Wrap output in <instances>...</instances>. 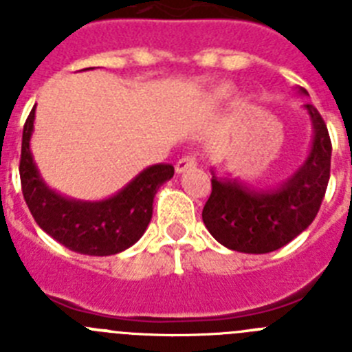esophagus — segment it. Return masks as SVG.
I'll return each mask as SVG.
<instances>
[{"mask_svg": "<svg viewBox=\"0 0 352 352\" xmlns=\"http://www.w3.org/2000/svg\"><path fill=\"white\" fill-rule=\"evenodd\" d=\"M195 166H197V158L194 155H185V157H182L176 162V173H185L186 169Z\"/></svg>", "mask_w": 352, "mask_h": 352, "instance_id": "34e87169", "label": "esophagus"}]
</instances>
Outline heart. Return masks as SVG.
<instances>
[{
  "mask_svg": "<svg viewBox=\"0 0 352 352\" xmlns=\"http://www.w3.org/2000/svg\"><path fill=\"white\" fill-rule=\"evenodd\" d=\"M232 95V88L231 86H222V88L214 89L213 93V100L220 102V100H226V98H229V96Z\"/></svg>",
  "mask_w": 352,
  "mask_h": 352,
  "instance_id": "obj_1",
  "label": "heart"
}]
</instances>
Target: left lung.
Masks as SVG:
<instances>
[{
  "label": "left lung",
  "instance_id": "obj_1",
  "mask_svg": "<svg viewBox=\"0 0 352 352\" xmlns=\"http://www.w3.org/2000/svg\"><path fill=\"white\" fill-rule=\"evenodd\" d=\"M307 95V89L300 88ZM312 151L285 185L276 190H247L238 182L213 176L203 210L204 226L219 243L245 254H268L287 245L307 229L321 208L329 182L331 141L328 126L312 104Z\"/></svg>",
  "mask_w": 352,
  "mask_h": 352
}]
</instances>
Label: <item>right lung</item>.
Instances as JSON below:
<instances>
[{"label":"right lung","instance_id":"obj_1","mask_svg":"<svg viewBox=\"0 0 352 352\" xmlns=\"http://www.w3.org/2000/svg\"><path fill=\"white\" fill-rule=\"evenodd\" d=\"M35 107L24 123L21 146V186L35 222L67 248L86 256H113L132 247L151 220L158 186L173 178L174 167L158 164L142 170L114 197L100 203L72 201L56 194L40 178L30 151Z\"/></svg>","mask_w":352,"mask_h":352}]
</instances>
